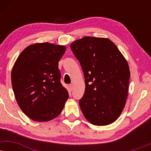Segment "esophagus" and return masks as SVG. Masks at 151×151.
Instances as JSON below:
<instances>
[{
  "label": "esophagus",
  "instance_id": "obj_1",
  "mask_svg": "<svg viewBox=\"0 0 151 151\" xmlns=\"http://www.w3.org/2000/svg\"><path fill=\"white\" fill-rule=\"evenodd\" d=\"M73 84H70L69 85V91H72V89H73Z\"/></svg>",
  "mask_w": 151,
  "mask_h": 151
}]
</instances>
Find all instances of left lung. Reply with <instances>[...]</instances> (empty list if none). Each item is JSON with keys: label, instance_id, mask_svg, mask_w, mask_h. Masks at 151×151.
Listing matches in <instances>:
<instances>
[{"label": "left lung", "instance_id": "obj_1", "mask_svg": "<svg viewBox=\"0 0 151 151\" xmlns=\"http://www.w3.org/2000/svg\"><path fill=\"white\" fill-rule=\"evenodd\" d=\"M70 47L85 79V91L79 101L84 116L94 125L110 124L126 104L130 78L127 61L108 38L86 36Z\"/></svg>", "mask_w": 151, "mask_h": 151}]
</instances>
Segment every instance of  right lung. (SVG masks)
Returning a JSON list of instances; mask_svg holds the SVG:
<instances>
[{"label": "right lung", "mask_w": 151, "mask_h": 151, "mask_svg": "<svg viewBox=\"0 0 151 151\" xmlns=\"http://www.w3.org/2000/svg\"><path fill=\"white\" fill-rule=\"evenodd\" d=\"M66 51L49 42L29 45L20 53L12 71V84L18 106L36 122L60 114L69 98L60 82L58 62Z\"/></svg>", "instance_id": "add662e5"}]
</instances>
